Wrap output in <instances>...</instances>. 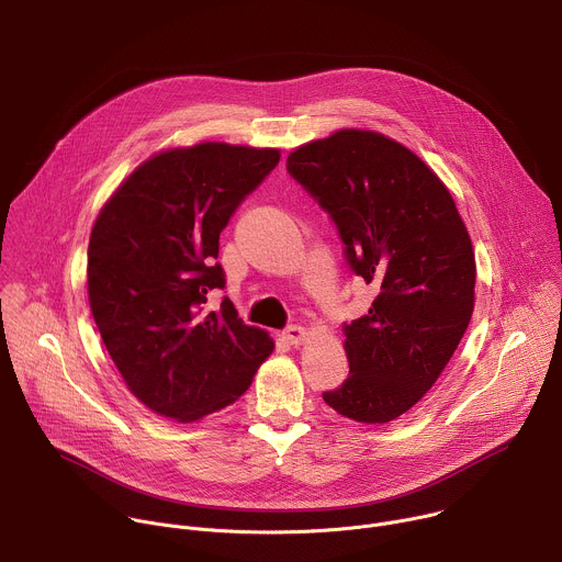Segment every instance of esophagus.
<instances>
[{"mask_svg":"<svg viewBox=\"0 0 562 562\" xmlns=\"http://www.w3.org/2000/svg\"><path fill=\"white\" fill-rule=\"evenodd\" d=\"M306 336H308V331L304 327H300V325H291V327H286L282 331V338L286 342H291V345H302L306 340Z\"/></svg>","mask_w":562,"mask_h":562,"instance_id":"esophagus-1","label":"esophagus"}]
</instances>
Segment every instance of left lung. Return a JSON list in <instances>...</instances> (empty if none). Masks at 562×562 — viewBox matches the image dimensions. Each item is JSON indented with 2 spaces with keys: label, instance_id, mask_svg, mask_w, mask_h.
<instances>
[{
  "label": "left lung",
  "instance_id": "1",
  "mask_svg": "<svg viewBox=\"0 0 562 562\" xmlns=\"http://www.w3.org/2000/svg\"><path fill=\"white\" fill-rule=\"evenodd\" d=\"M289 176L325 209L347 265L378 291L345 325L349 378L325 403L356 423L409 412L458 349L473 311L475 258L456 202L403 144L345 128L286 157Z\"/></svg>",
  "mask_w": 562,
  "mask_h": 562
}]
</instances>
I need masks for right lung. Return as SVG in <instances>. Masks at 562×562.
Listing matches in <instances>:
<instances>
[{"instance_id":"1","label":"right lung","mask_w":562,"mask_h":562,"mask_svg":"<svg viewBox=\"0 0 562 562\" xmlns=\"http://www.w3.org/2000/svg\"><path fill=\"white\" fill-rule=\"evenodd\" d=\"M278 148L202 142L157 153L100 211L89 243V302L131 393L193 423L243 395L273 340L237 317L215 262L235 209L278 167Z\"/></svg>"}]
</instances>
